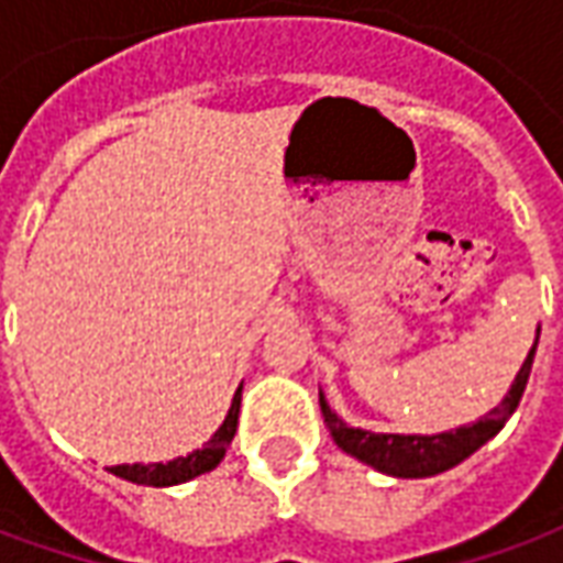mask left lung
Here are the masks:
<instances>
[{"label":"left lung","instance_id":"8db88e82","mask_svg":"<svg viewBox=\"0 0 563 563\" xmlns=\"http://www.w3.org/2000/svg\"><path fill=\"white\" fill-rule=\"evenodd\" d=\"M537 341H540V331H537L531 353L521 362L512 386L504 395V401L497 404L495 410H488L483 419H476V422L449 428V431H440V434H377V431H365V428H353V424L343 422L341 416L329 407L325 395L319 391L322 419L329 424L334 443L346 455L365 461L379 473H389V476H398V479H424V476L452 471L455 464L471 459L476 449L485 446L507 424L509 416L516 413L521 395H525V386H528V377H531Z\"/></svg>","mask_w":563,"mask_h":563}]
</instances>
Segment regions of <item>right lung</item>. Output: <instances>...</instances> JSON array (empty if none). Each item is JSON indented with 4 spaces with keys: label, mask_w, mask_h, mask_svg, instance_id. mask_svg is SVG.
I'll use <instances>...</instances> for the list:
<instances>
[{
    "label": "right lung",
    "mask_w": 563,
    "mask_h": 563,
    "mask_svg": "<svg viewBox=\"0 0 563 563\" xmlns=\"http://www.w3.org/2000/svg\"><path fill=\"white\" fill-rule=\"evenodd\" d=\"M241 389H244V383L238 386L232 398V407H229V413L222 419V424L213 431L208 443L201 449H192L189 455H180V459L174 461H156V464H117L111 467L114 476L120 479H129V483H139V485H156V488H165V485H180L189 483V479H196L201 473L213 471L222 459H225V449L232 443L234 431H238V413H241Z\"/></svg>",
    "instance_id": "add662e5"
}]
</instances>
